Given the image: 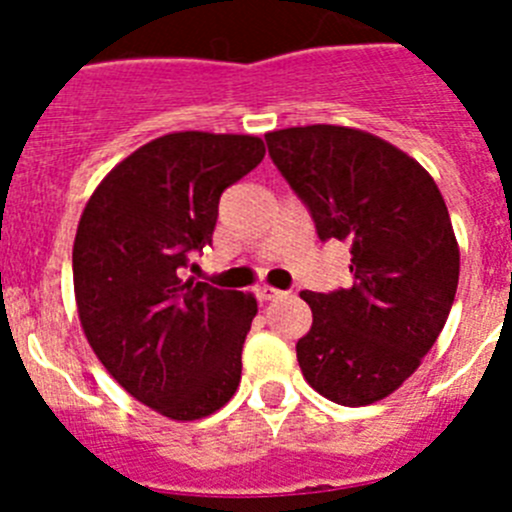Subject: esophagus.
Wrapping results in <instances>:
<instances>
[{
    "label": "esophagus",
    "mask_w": 512,
    "mask_h": 512,
    "mask_svg": "<svg viewBox=\"0 0 512 512\" xmlns=\"http://www.w3.org/2000/svg\"><path fill=\"white\" fill-rule=\"evenodd\" d=\"M256 295H259L261 302H271V300H279V297H284V292H279V289H274V287H259V292H256Z\"/></svg>",
    "instance_id": "34e87169"
}]
</instances>
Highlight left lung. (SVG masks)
<instances>
[{
	"label": "left lung",
	"mask_w": 512,
	"mask_h": 512,
	"mask_svg": "<svg viewBox=\"0 0 512 512\" xmlns=\"http://www.w3.org/2000/svg\"><path fill=\"white\" fill-rule=\"evenodd\" d=\"M266 146L320 241L351 246V287L300 292L312 310L297 341L302 374L338 405H372L418 369L454 305L459 246L446 202L415 158L364 130H274Z\"/></svg>",
	"instance_id": "obj_1"
}]
</instances>
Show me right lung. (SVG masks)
I'll return each mask as SVG.
<instances>
[{"label":"right lung","mask_w":512,"mask_h":512,"mask_svg":"<svg viewBox=\"0 0 512 512\" xmlns=\"http://www.w3.org/2000/svg\"><path fill=\"white\" fill-rule=\"evenodd\" d=\"M253 135L187 130L117 164L89 197L74 241L81 328L125 392L171 420L215 413L241 382L256 300L182 279L212 246L220 194L264 158Z\"/></svg>","instance_id":"right-lung-1"}]
</instances>
